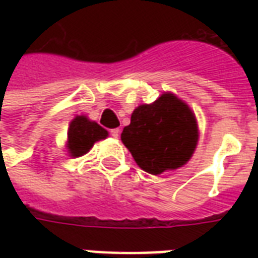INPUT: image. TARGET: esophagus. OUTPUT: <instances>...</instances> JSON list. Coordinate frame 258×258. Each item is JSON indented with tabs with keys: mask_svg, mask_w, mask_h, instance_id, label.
Returning <instances> with one entry per match:
<instances>
[{
	"mask_svg": "<svg viewBox=\"0 0 258 258\" xmlns=\"http://www.w3.org/2000/svg\"><path fill=\"white\" fill-rule=\"evenodd\" d=\"M110 135H112V137H114V138H117L118 135H120V130L118 128L110 130Z\"/></svg>",
	"mask_w": 258,
	"mask_h": 258,
	"instance_id": "esophagus-1",
	"label": "esophagus"
}]
</instances>
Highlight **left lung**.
I'll return each mask as SVG.
<instances>
[{"label":"left lung","mask_w":258,"mask_h":258,"mask_svg":"<svg viewBox=\"0 0 258 258\" xmlns=\"http://www.w3.org/2000/svg\"><path fill=\"white\" fill-rule=\"evenodd\" d=\"M121 141L142 170L162 174L190 159L198 144L196 118L177 96L163 94L152 105L135 109Z\"/></svg>","instance_id":"1"}]
</instances>
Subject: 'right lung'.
<instances>
[{
    "label": "right lung",
    "mask_w": 258,
    "mask_h": 258,
    "mask_svg": "<svg viewBox=\"0 0 258 258\" xmlns=\"http://www.w3.org/2000/svg\"><path fill=\"white\" fill-rule=\"evenodd\" d=\"M107 131L95 121H90L84 116H77L70 123L68 133V149L74 157L83 156L90 151L96 141L105 140Z\"/></svg>",
    "instance_id": "obj_1"
}]
</instances>
